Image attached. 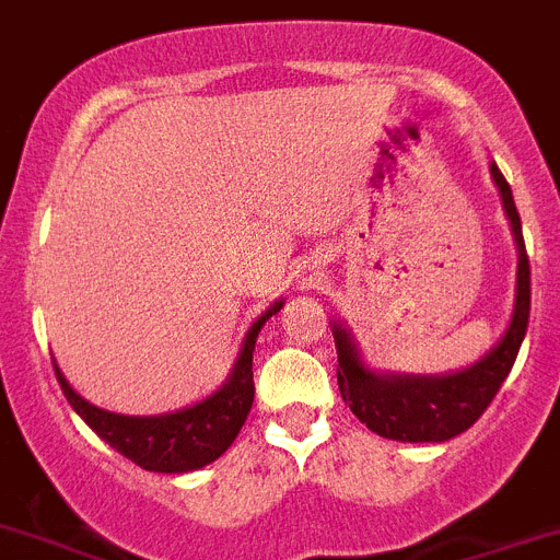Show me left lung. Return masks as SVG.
<instances>
[{"instance_id":"8db88e82","label":"left lung","mask_w":560,"mask_h":560,"mask_svg":"<svg viewBox=\"0 0 560 560\" xmlns=\"http://www.w3.org/2000/svg\"><path fill=\"white\" fill-rule=\"evenodd\" d=\"M489 168L494 186L500 188L508 222L514 230L520 266H516V300L511 325H508L505 336L480 361L460 372L439 374V377L372 372L363 363L347 327L332 322V338H336L338 352V392H341L343 402L350 405L352 413L383 439L413 441V444L455 439L483 417V410L497 397L516 355H520L527 319H530V260L525 253L520 210L514 205L511 186L505 183L497 163H491Z\"/></svg>"}]
</instances>
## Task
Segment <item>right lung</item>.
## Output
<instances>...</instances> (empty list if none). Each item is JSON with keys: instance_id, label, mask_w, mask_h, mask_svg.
I'll return each instance as SVG.
<instances>
[{"instance_id": "right-lung-1", "label": "right lung", "mask_w": 560, "mask_h": 560, "mask_svg": "<svg viewBox=\"0 0 560 560\" xmlns=\"http://www.w3.org/2000/svg\"><path fill=\"white\" fill-rule=\"evenodd\" d=\"M283 307V300L258 316L244 343H241L238 361L222 388L205 397L202 402L191 408L174 410V413H161V417H125L113 410L96 408L94 402L82 399L63 372L55 363V374L63 388L66 399L71 408L80 413V419L107 441L116 453L130 458L141 469L166 471V475H179V471H194L202 466L213 464L219 455L228 453V447L235 441L238 430L244 428L246 413L253 408L255 399V381H253V352L258 341L260 327L266 325L269 316H275Z\"/></svg>"}]
</instances>
